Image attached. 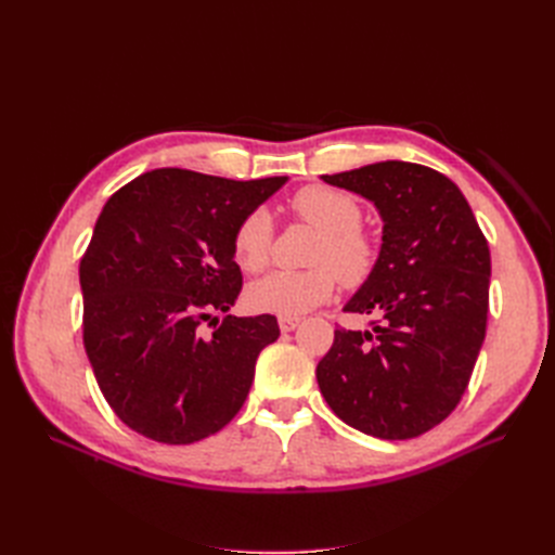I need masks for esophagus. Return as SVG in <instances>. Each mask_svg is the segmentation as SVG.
Returning a JSON list of instances; mask_svg holds the SVG:
<instances>
[{
	"label": "esophagus",
	"instance_id": "obj_1",
	"mask_svg": "<svg viewBox=\"0 0 555 555\" xmlns=\"http://www.w3.org/2000/svg\"><path fill=\"white\" fill-rule=\"evenodd\" d=\"M278 324H280L282 333H289V331H294L300 324V319L298 317H280Z\"/></svg>",
	"mask_w": 555,
	"mask_h": 555
}]
</instances>
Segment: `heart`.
<instances>
[{"instance_id":"heart-1","label":"heart","mask_w":555,"mask_h":555,"mask_svg":"<svg viewBox=\"0 0 555 555\" xmlns=\"http://www.w3.org/2000/svg\"><path fill=\"white\" fill-rule=\"evenodd\" d=\"M292 210L319 236L308 271H275L249 284L247 304L257 312L298 317L326 304L335 284L354 289L371 278L377 263L373 238L359 227L354 198L328 188H304L292 198ZM273 217L266 208L249 210L233 231V259L245 273H261L271 261Z\"/></svg>"}]
</instances>
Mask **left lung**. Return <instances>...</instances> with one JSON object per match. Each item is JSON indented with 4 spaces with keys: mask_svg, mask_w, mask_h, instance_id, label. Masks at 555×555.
<instances>
[{
    "mask_svg": "<svg viewBox=\"0 0 555 555\" xmlns=\"http://www.w3.org/2000/svg\"><path fill=\"white\" fill-rule=\"evenodd\" d=\"M373 201L379 257L347 312L371 331H335L317 382L343 422L379 440L416 438L456 410L475 371L489 314L491 251L473 208L447 176L412 162H377L322 176Z\"/></svg>",
    "mask_w": 555,
    "mask_h": 555,
    "instance_id": "obj_1",
    "label": "left lung"
}]
</instances>
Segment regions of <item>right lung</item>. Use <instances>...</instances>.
<instances>
[{"instance_id": "obj_1", "label": "right lung", "mask_w": 555, "mask_h": 555, "mask_svg": "<svg viewBox=\"0 0 555 555\" xmlns=\"http://www.w3.org/2000/svg\"><path fill=\"white\" fill-rule=\"evenodd\" d=\"M287 176L227 180L157 169L117 190L80 259L82 343L122 424L192 444L238 414L273 314L231 317L243 289L233 231ZM216 324L212 336L203 324Z\"/></svg>"}]
</instances>
